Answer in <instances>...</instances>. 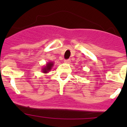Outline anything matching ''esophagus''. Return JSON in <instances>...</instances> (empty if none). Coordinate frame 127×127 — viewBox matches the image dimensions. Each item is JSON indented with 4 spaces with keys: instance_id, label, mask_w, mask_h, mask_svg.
<instances>
[{
    "instance_id": "34e87169",
    "label": "esophagus",
    "mask_w": 127,
    "mask_h": 127,
    "mask_svg": "<svg viewBox=\"0 0 127 127\" xmlns=\"http://www.w3.org/2000/svg\"><path fill=\"white\" fill-rule=\"evenodd\" d=\"M64 62L66 63V64H70V59H67V60H65Z\"/></svg>"
}]
</instances>
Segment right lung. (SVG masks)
I'll return each instance as SVG.
<instances>
[{"label": "right lung", "mask_w": 127, "mask_h": 127, "mask_svg": "<svg viewBox=\"0 0 127 127\" xmlns=\"http://www.w3.org/2000/svg\"><path fill=\"white\" fill-rule=\"evenodd\" d=\"M53 66V62H49L47 63L46 65L42 68V71L43 73H48V72H50L51 69H52Z\"/></svg>", "instance_id": "right-lung-1"}]
</instances>
